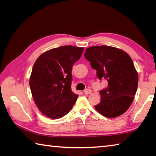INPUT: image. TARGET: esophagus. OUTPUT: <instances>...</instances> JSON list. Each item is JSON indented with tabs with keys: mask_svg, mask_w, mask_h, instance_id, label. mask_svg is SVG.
Instances as JSON below:
<instances>
[{
	"mask_svg": "<svg viewBox=\"0 0 156 156\" xmlns=\"http://www.w3.org/2000/svg\"><path fill=\"white\" fill-rule=\"evenodd\" d=\"M91 93H92V90L90 89H86L85 90H84V94H89Z\"/></svg>",
	"mask_w": 156,
	"mask_h": 156,
	"instance_id": "obj_1",
	"label": "esophagus"
}]
</instances>
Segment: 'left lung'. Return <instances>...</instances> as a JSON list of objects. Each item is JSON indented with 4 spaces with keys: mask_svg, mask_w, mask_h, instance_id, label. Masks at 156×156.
<instances>
[{
    "mask_svg": "<svg viewBox=\"0 0 156 156\" xmlns=\"http://www.w3.org/2000/svg\"><path fill=\"white\" fill-rule=\"evenodd\" d=\"M85 58L97 70V77L108 81L99 91L101 102L96 110L108 118H114L126 112L138 88V75L132 58L126 52L112 46H94L84 53Z\"/></svg>",
    "mask_w": 156,
    "mask_h": 156,
    "instance_id": "8db88e82",
    "label": "left lung"
}]
</instances>
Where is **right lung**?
Segmentation results:
<instances>
[{
	"instance_id": "1",
	"label": "right lung",
	"mask_w": 156,
	"mask_h": 156,
	"mask_svg": "<svg viewBox=\"0 0 156 156\" xmlns=\"http://www.w3.org/2000/svg\"><path fill=\"white\" fill-rule=\"evenodd\" d=\"M83 47L62 46L46 51L33 66L29 86L35 104L51 119L62 118L75 104L78 95L71 90L72 68Z\"/></svg>"
}]
</instances>
